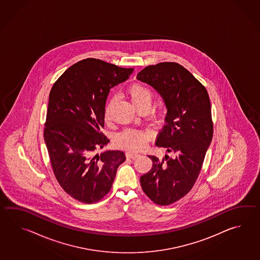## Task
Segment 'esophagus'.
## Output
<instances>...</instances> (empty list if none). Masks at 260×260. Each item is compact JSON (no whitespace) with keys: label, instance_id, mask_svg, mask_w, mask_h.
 I'll return each mask as SVG.
<instances>
[{"label":"esophagus","instance_id":"1","mask_svg":"<svg viewBox=\"0 0 260 260\" xmlns=\"http://www.w3.org/2000/svg\"><path fill=\"white\" fill-rule=\"evenodd\" d=\"M138 155H139L138 153L133 152V151H127V152H126V157L130 158V159H135V158L138 157Z\"/></svg>","mask_w":260,"mask_h":260}]
</instances>
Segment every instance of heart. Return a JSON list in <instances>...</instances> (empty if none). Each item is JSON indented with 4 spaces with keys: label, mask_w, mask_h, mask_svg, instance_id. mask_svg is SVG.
Masks as SVG:
<instances>
[{
    "label": "heart",
    "mask_w": 260,
    "mask_h": 260,
    "mask_svg": "<svg viewBox=\"0 0 260 260\" xmlns=\"http://www.w3.org/2000/svg\"><path fill=\"white\" fill-rule=\"evenodd\" d=\"M129 99L132 102L133 106L138 109L142 106H149L151 102L152 94L149 89L146 88L140 84H133L127 90ZM112 107V101L107 106L105 111L106 119L111 116V110ZM149 131H142L137 129H128L119 134L115 138V142L118 146L130 149L138 150L142 149L147 143V139L149 138Z\"/></svg>",
    "instance_id": "heart-1"
}]
</instances>
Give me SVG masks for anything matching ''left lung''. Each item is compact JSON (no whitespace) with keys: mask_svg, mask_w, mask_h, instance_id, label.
<instances>
[{"mask_svg":"<svg viewBox=\"0 0 260 260\" xmlns=\"http://www.w3.org/2000/svg\"><path fill=\"white\" fill-rule=\"evenodd\" d=\"M137 79L160 94L167 110L166 125L155 143L167 153L162 159L149 155L153 165L140 177L141 187L155 204L171 205L193 187L210 146L209 95L188 70L175 62L146 67Z\"/></svg>","mask_w":260,"mask_h":260,"instance_id":"1","label":"left lung"}]
</instances>
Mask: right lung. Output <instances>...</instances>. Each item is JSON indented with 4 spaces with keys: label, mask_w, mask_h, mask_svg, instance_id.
<instances>
[{
    "label": "right lung",
    "mask_w": 260,
    "mask_h": 260,
    "mask_svg": "<svg viewBox=\"0 0 260 260\" xmlns=\"http://www.w3.org/2000/svg\"><path fill=\"white\" fill-rule=\"evenodd\" d=\"M133 71L86 58L70 67L50 91L44 142L56 180L79 202L93 204L109 193L125 160L121 150H98L110 142L100 131L108 94Z\"/></svg>",
    "instance_id": "1"
}]
</instances>
